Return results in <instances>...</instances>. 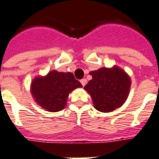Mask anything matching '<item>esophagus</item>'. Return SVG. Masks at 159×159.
<instances>
[{"instance_id": "obj_1", "label": "esophagus", "mask_w": 159, "mask_h": 159, "mask_svg": "<svg viewBox=\"0 0 159 159\" xmlns=\"http://www.w3.org/2000/svg\"><path fill=\"white\" fill-rule=\"evenodd\" d=\"M80 82H81V83H82V85H83V87L85 86V85H86V84H87V80L85 79V78H83V79H82V80H81V81H80Z\"/></svg>"}]
</instances>
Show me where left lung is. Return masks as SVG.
Here are the masks:
<instances>
[{
    "mask_svg": "<svg viewBox=\"0 0 159 159\" xmlns=\"http://www.w3.org/2000/svg\"><path fill=\"white\" fill-rule=\"evenodd\" d=\"M92 79L84 89L92 98L94 108L101 112H111L125 103L129 93L131 79L117 66L102 67L90 71Z\"/></svg>",
    "mask_w": 159,
    "mask_h": 159,
    "instance_id": "left-lung-1",
    "label": "left lung"
}]
</instances>
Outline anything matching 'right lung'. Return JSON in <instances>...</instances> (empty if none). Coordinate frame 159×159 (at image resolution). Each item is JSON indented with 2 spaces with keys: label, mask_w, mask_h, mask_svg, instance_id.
Segmentation results:
<instances>
[{
  "label": "right lung",
  "mask_w": 159,
  "mask_h": 159,
  "mask_svg": "<svg viewBox=\"0 0 159 159\" xmlns=\"http://www.w3.org/2000/svg\"><path fill=\"white\" fill-rule=\"evenodd\" d=\"M82 87L71 72L53 70L46 76H36L32 80L30 93L38 106L48 111L56 112L66 107L70 93Z\"/></svg>",
  "instance_id": "1"
}]
</instances>
